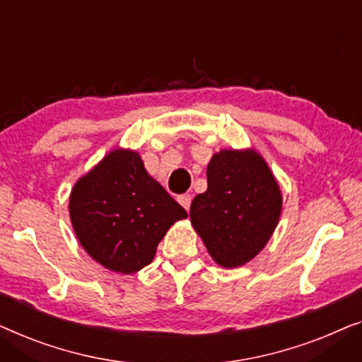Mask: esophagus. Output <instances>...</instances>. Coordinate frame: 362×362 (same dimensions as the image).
<instances>
[{"label": "esophagus", "mask_w": 362, "mask_h": 362, "mask_svg": "<svg viewBox=\"0 0 362 362\" xmlns=\"http://www.w3.org/2000/svg\"><path fill=\"white\" fill-rule=\"evenodd\" d=\"M179 203L180 205L185 208V210L188 211L190 210V203H192V195H188V193H185V195H180L179 197Z\"/></svg>", "instance_id": "obj_1"}]
</instances>
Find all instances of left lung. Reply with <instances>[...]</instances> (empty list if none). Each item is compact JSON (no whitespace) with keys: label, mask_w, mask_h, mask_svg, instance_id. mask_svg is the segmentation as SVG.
Returning <instances> with one entry per match:
<instances>
[{"label":"left lung","mask_w":362,"mask_h":362,"mask_svg":"<svg viewBox=\"0 0 362 362\" xmlns=\"http://www.w3.org/2000/svg\"><path fill=\"white\" fill-rule=\"evenodd\" d=\"M208 188L193 198L190 220L221 267L244 266L262 251L282 211V193L254 149H223L206 167Z\"/></svg>","instance_id":"8db88e82"}]
</instances>
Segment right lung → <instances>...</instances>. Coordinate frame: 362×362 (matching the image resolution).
Returning <instances> with one entry per match:
<instances>
[{
	"mask_svg": "<svg viewBox=\"0 0 362 362\" xmlns=\"http://www.w3.org/2000/svg\"><path fill=\"white\" fill-rule=\"evenodd\" d=\"M70 221L86 252L113 272L134 274L152 262L157 244L187 211L144 169L136 151L115 149L80 177Z\"/></svg>",
	"mask_w": 362,
	"mask_h": 362,
	"instance_id": "add662e5",
	"label": "right lung"
}]
</instances>
